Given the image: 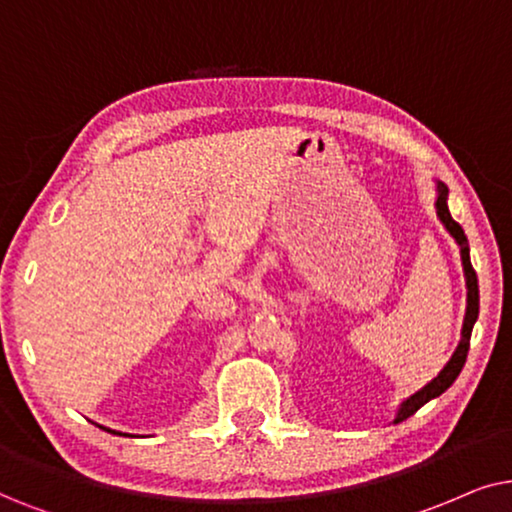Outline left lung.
<instances>
[{"mask_svg":"<svg viewBox=\"0 0 512 512\" xmlns=\"http://www.w3.org/2000/svg\"><path fill=\"white\" fill-rule=\"evenodd\" d=\"M447 196H449V189L438 182V199H435V210H438V217L440 222L445 224V229L452 234V238L456 243H459L461 248V264H463V276H466V288H468V299H466V318H463V327H461V342L456 346V351L452 353V358H449V363L442 367L438 377L433 381H428V384L417 391L410 398L405 400L403 405H400L398 414H395V424H400V421H405L407 417H412L414 412L419 410V407H424L428 400L438 398L447 391L449 386L454 384L456 377H459V372L463 370V365H466V358H468V349H470V335H473V325L475 320H478V313H480V290H478V276H475V269L473 264H470V248H468V238L463 234L461 224L452 220V215H449V208H447Z\"/></svg>","mask_w":512,"mask_h":512,"instance_id":"8db88e82","label":"left lung"}]
</instances>
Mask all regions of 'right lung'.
<instances>
[{"instance_id":"obj_1","label":"right lung","mask_w":512,"mask_h":512,"mask_svg":"<svg viewBox=\"0 0 512 512\" xmlns=\"http://www.w3.org/2000/svg\"><path fill=\"white\" fill-rule=\"evenodd\" d=\"M102 431H107V433H114V435H128V433H119V431H112V428H105V426H100Z\"/></svg>"}]
</instances>
